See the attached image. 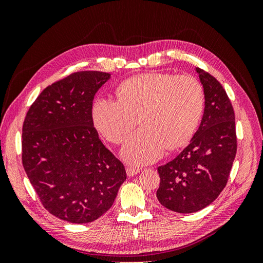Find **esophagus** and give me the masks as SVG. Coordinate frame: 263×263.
<instances>
[{
    "label": "esophagus",
    "instance_id": "1",
    "mask_svg": "<svg viewBox=\"0 0 263 263\" xmlns=\"http://www.w3.org/2000/svg\"><path fill=\"white\" fill-rule=\"evenodd\" d=\"M140 171L139 168H136V166H128V168L126 169V172H127V176L128 177H134L136 176V174Z\"/></svg>",
    "mask_w": 263,
    "mask_h": 263
}]
</instances>
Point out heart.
Returning <instances> with one entry per match:
<instances>
[{
  "label": "heart",
  "instance_id": "b5f03b06",
  "mask_svg": "<svg viewBox=\"0 0 263 263\" xmlns=\"http://www.w3.org/2000/svg\"><path fill=\"white\" fill-rule=\"evenodd\" d=\"M119 100L100 98L93 105L97 128L113 144L122 142L135 126L142 128L126 140L122 155L134 164L150 163L165 148L184 146L202 117L203 86L190 74L149 72L127 79Z\"/></svg>",
  "mask_w": 263,
  "mask_h": 263
}]
</instances>
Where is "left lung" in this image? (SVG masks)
<instances>
[{"label":"left lung","instance_id":"1","mask_svg":"<svg viewBox=\"0 0 263 263\" xmlns=\"http://www.w3.org/2000/svg\"><path fill=\"white\" fill-rule=\"evenodd\" d=\"M204 87L205 108L190 144L173 160L158 168L157 198L170 211L187 214L216 200L227 184L237 153L235 113L221 84L196 68Z\"/></svg>","mask_w":263,"mask_h":263}]
</instances>
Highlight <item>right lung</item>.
<instances>
[{"label":"right lung","mask_w":263,"mask_h":263,"mask_svg":"<svg viewBox=\"0 0 263 263\" xmlns=\"http://www.w3.org/2000/svg\"><path fill=\"white\" fill-rule=\"evenodd\" d=\"M110 74L79 71L38 95L23 124L22 161L44 208L74 224L101 217L126 180L125 166L93 126L94 95Z\"/></svg>","instance_id":"right-lung-1"}]
</instances>
